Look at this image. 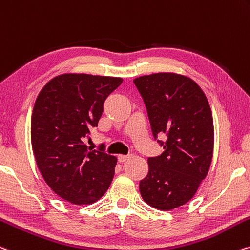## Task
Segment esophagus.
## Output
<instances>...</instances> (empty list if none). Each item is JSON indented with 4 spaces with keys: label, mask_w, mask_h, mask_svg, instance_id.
Wrapping results in <instances>:
<instances>
[{
    "label": "esophagus",
    "mask_w": 250,
    "mask_h": 250,
    "mask_svg": "<svg viewBox=\"0 0 250 250\" xmlns=\"http://www.w3.org/2000/svg\"><path fill=\"white\" fill-rule=\"evenodd\" d=\"M131 157L130 154H119L118 156V161L119 162H125L129 159V158Z\"/></svg>",
    "instance_id": "obj_1"
}]
</instances>
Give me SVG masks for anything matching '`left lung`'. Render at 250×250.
<instances>
[{"label": "left lung", "mask_w": 250, "mask_h": 250, "mask_svg": "<svg viewBox=\"0 0 250 250\" xmlns=\"http://www.w3.org/2000/svg\"><path fill=\"white\" fill-rule=\"evenodd\" d=\"M148 112L152 134L165 151L148 158L149 171L140 181L146 204L168 211L187 204L210 168L213 120L204 91L186 75L161 72L134 79Z\"/></svg>", "instance_id": "1"}]
</instances>
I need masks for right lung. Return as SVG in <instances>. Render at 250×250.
Returning <instances> with one entry per match:
<instances>
[{
  "mask_svg": "<svg viewBox=\"0 0 250 250\" xmlns=\"http://www.w3.org/2000/svg\"><path fill=\"white\" fill-rule=\"evenodd\" d=\"M122 78L65 73L40 91L31 119V142L47 186L74 205H91L104 195L117 158L91 150L83 140L98 125L106 97Z\"/></svg>",
  "mask_w": 250,
  "mask_h": 250,
  "instance_id": "1",
  "label": "right lung"
}]
</instances>
